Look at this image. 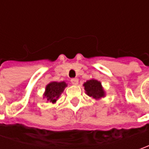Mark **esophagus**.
I'll use <instances>...</instances> for the list:
<instances>
[{
  "mask_svg": "<svg viewBox=\"0 0 149 149\" xmlns=\"http://www.w3.org/2000/svg\"><path fill=\"white\" fill-rule=\"evenodd\" d=\"M70 81H71L72 84H74V85H76V84H78V83H79V79H76V78L71 79H70Z\"/></svg>",
  "mask_w": 149,
  "mask_h": 149,
  "instance_id": "obj_1",
  "label": "esophagus"
}]
</instances>
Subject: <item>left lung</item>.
<instances>
[{
	"instance_id": "left-lung-1",
	"label": "left lung",
	"mask_w": 149,
	"mask_h": 149,
	"mask_svg": "<svg viewBox=\"0 0 149 149\" xmlns=\"http://www.w3.org/2000/svg\"><path fill=\"white\" fill-rule=\"evenodd\" d=\"M84 86L86 91V94L90 97H93L94 99L97 100L104 96V92L101 86V83L98 80L95 79L88 80L86 83L84 84Z\"/></svg>"
}]
</instances>
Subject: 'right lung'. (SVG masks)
Here are the masks:
<instances>
[{
  "instance_id": "add662e5",
  "label": "right lung",
  "mask_w": 149,
  "mask_h": 149,
  "mask_svg": "<svg viewBox=\"0 0 149 149\" xmlns=\"http://www.w3.org/2000/svg\"><path fill=\"white\" fill-rule=\"evenodd\" d=\"M66 87V84L65 82H51L49 83L45 89V97L52 103H54L58 98L60 97L64 89Z\"/></svg>"
}]
</instances>
